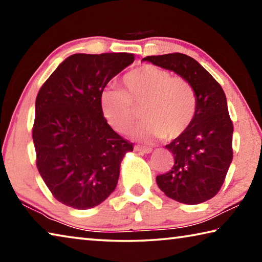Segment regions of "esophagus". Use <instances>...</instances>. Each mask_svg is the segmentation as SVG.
Returning <instances> with one entry per match:
<instances>
[{"mask_svg":"<svg viewBox=\"0 0 262 262\" xmlns=\"http://www.w3.org/2000/svg\"><path fill=\"white\" fill-rule=\"evenodd\" d=\"M135 150L136 151H140V152H143V154H149L151 152V148L149 147H141V145H135Z\"/></svg>","mask_w":262,"mask_h":262,"instance_id":"1","label":"esophagus"}]
</instances>
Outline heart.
I'll list each match as a JSON object with an SVG mask.
<instances>
[{"mask_svg":"<svg viewBox=\"0 0 262 262\" xmlns=\"http://www.w3.org/2000/svg\"><path fill=\"white\" fill-rule=\"evenodd\" d=\"M123 89L106 88L100 104L108 125L126 133L143 108L145 120L130 134L142 141H172L188 129L196 113V95L187 79L172 76L166 69L143 64L122 78Z\"/></svg>","mask_w":262,"mask_h":262,"instance_id":"obj_1","label":"heart"}]
</instances>
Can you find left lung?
Returning a JSON list of instances; mask_svg holds the SVG:
<instances>
[{
	"mask_svg": "<svg viewBox=\"0 0 262 262\" xmlns=\"http://www.w3.org/2000/svg\"><path fill=\"white\" fill-rule=\"evenodd\" d=\"M143 60L173 70L192 84L196 95L192 125L165 145L173 154L174 164L166 173L156 177L158 187L167 198L185 205L210 200L220 192L233 157V125L223 89L196 60L186 54L171 53Z\"/></svg>",
	"mask_w": 262,
	"mask_h": 262,
	"instance_id": "1",
	"label": "left lung"
}]
</instances>
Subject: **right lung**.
<instances>
[{"mask_svg":"<svg viewBox=\"0 0 262 262\" xmlns=\"http://www.w3.org/2000/svg\"><path fill=\"white\" fill-rule=\"evenodd\" d=\"M135 60L130 53L74 54L42 84L35 99V164L53 196L75 209L100 205L117 187L133 143L106 121L100 95Z\"/></svg>","mask_w":262,"mask_h":262,"instance_id":"1","label":"right lung"}]
</instances>
